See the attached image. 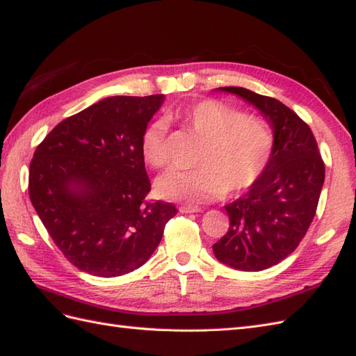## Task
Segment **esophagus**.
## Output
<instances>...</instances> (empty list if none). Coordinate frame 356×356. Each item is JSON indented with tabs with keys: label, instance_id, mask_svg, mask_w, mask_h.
I'll list each match as a JSON object with an SVG mask.
<instances>
[{
	"label": "esophagus",
	"instance_id": "1",
	"mask_svg": "<svg viewBox=\"0 0 356 356\" xmlns=\"http://www.w3.org/2000/svg\"><path fill=\"white\" fill-rule=\"evenodd\" d=\"M200 211H202V207L194 206V204H184V206L179 207L180 213H197Z\"/></svg>",
	"mask_w": 356,
	"mask_h": 356
}]
</instances>
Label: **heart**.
<instances>
[{"instance_id":"heart-1","label":"heart","mask_w":356,"mask_h":356,"mask_svg":"<svg viewBox=\"0 0 356 356\" xmlns=\"http://www.w3.org/2000/svg\"><path fill=\"white\" fill-rule=\"evenodd\" d=\"M172 117L204 140L193 171L168 170L156 180L163 198L181 203H203L221 198L227 189H248L266 171L275 138L270 126L256 115L220 100L207 99L177 109ZM167 124L154 120L141 136V150L149 165L159 168L167 161Z\"/></svg>"}]
</instances>
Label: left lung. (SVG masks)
Returning a JSON list of instances; mask_svg holds the SVG:
<instances>
[{
  "label": "left lung",
  "instance_id": "8db88e82",
  "mask_svg": "<svg viewBox=\"0 0 356 356\" xmlns=\"http://www.w3.org/2000/svg\"><path fill=\"white\" fill-rule=\"evenodd\" d=\"M256 106L272 126L273 153L266 171L233 203L224 206L230 227L213 245L224 265L257 272L296 250L316 215L325 163L309 126L280 100L242 87H221Z\"/></svg>",
  "mask_w": 356,
  "mask_h": 356
}]
</instances>
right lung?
<instances>
[{
    "label": "right lung",
    "instance_id": "1",
    "mask_svg": "<svg viewBox=\"0 0 356 356\" xmlns=\"http://www.w3.org/2000/svg\"><path fill=\"white\" fill-rule=\"evenodd\" d=\"M163 95L113 96L67 117L30 163V200L54 243L78 269L113 278L158 248L175 204L147 202L141 136Z\"/></svg>",
    "mask_w": 356,
    "mask_h": 356
}]
</instances>
